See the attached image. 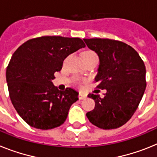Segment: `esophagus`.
I'll use <instances>...</instances> for the list:
<instances>
[{
	"instance_id": "34e87169",
	"label": "esophagus",
	"mask_w": 157,
	"mask_h": 157,
	"mask_svg": "<svg viewBox=\"0 0 157 157\" xmlns=\"http://www.w3.org/2000/svg\"><path fill=\"white\" fill-rule=\"evenodd\" d=\"M78 97H79V99H86L87 95H85V94L80 92V93H79Z\"/></svg>"
}]
</instances>
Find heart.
<instances>
[{
    "instance_id": "obj_1",
    "label": "heart",
    "mask_w": 157,
    "mask_h": 157,
    "mask_svg": "<svg viewBox=\"0 0 157 157\" xmlns=\"http://www.w3.org/2000/svg\"><path fill=\"white\" fill-rule=\"evenodd\" d=\"M98 58L97 54H95L92 50H86L82 53V58L83 59H88V58Z\"/></svg>"
}]
</instances>
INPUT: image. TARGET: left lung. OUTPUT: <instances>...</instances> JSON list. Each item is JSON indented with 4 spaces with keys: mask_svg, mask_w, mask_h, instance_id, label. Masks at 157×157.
<instances>
[{
    "mask_svg": "<svg viewBox=\"0 0 157 157\" xmlns=\"http://www.w3.org/2000/svg\"><path fill=\"white\" fill-rule=\"evenodd\" d=\"M99 58L95 82L106 89L104 97L89 94L95 105L86 114L90 122L103 129H116L129 121L146 88L145 66L133 47L109 39H84Z\"/></svg>",
    "mask_w": 157,
    "mask_h": 157,
    "instance_id": "obj_1",
    "label": "left lung"
}]
</instances>
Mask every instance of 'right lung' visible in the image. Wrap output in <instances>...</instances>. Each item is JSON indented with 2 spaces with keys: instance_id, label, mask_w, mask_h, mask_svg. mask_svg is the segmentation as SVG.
Instances as JSON below:
<instances>
[{
  "instance_id": "1",
  "label": "right lung",
  "mask_w": 157,
  "mask_h": 157,
  "mask_svg": "<svg viewBox=\"0 0 157 157\" xmlns=\"http://www.w3.org/2000/svg\"><path fill=\"white\" fill-rule=\"evenodd\" d=\"M84 46L79 38L42 36L25 42L13 54L6 70L9 96L29 126L50 129L64 123L78 92L59 91L52 80L65 58Z\"/></svg>"
}]
</instances>
